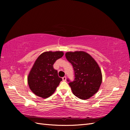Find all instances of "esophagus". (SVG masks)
<instances>
[{
	"label": "esophagus",
	"instance_id": "1",
	"mask_svg": "<svg viewBox=\"0 0 130 130\" xmlns=\"http://www.w3.org/2000/svg\"><path fill=\"white\" fill-rule=\"evenodd\" d=\"M62 80L63 81H66V76H64L62 77Z\"/></svg>",
	"mask_w": 130,
	"mask_h": 130
}]
</instances>
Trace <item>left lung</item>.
<instances>
[{
	"mask_svg": "<svg viewBox=\"0 0 130 130\" xmlns=\"http://www.w3.org/2000/svg\"><path fill=\"white\" fill-rule=\"evenodd\" d=\"M66 57L72 64L74 80L69 85L75 95L80 99H88L99 90L102 82V74L96 62L84 52H67Z\"/></svg>",
	"mask_w": 130,
	"mask_h": 130,
	"instance_id": "8db88e82",
	"label": "left lung"
}]
</instances>
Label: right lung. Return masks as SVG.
<instances>
[{
    "mask_svg": "<svg viewBox=\"0 0 130 130\" xmlns=\"http://www.w3.org/2000/svg\"><path fill=\"white\" fill-rule=\"evenodd\" d=\"M63 55L62 52H46L37 58L27 77L29 88L36 95L45 99L55 91L62 79L53 65Z\"/></svg>",
    "mask_w": 130,
    "mask_h": 130,
    "instance_id": "right-lung-1",
    "label": "right lung"
}]
</instances>
